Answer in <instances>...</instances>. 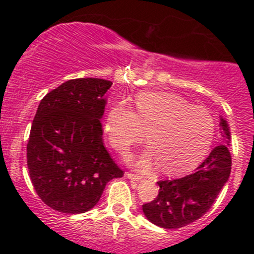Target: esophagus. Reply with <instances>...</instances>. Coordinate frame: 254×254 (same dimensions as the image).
Returning <instances> with one entry per match:
<instances>
[{
	"mask_svg": "<svg viewBox=\"0 0 254 254\" xmlns=\"http://www.w3.org/2000/svg\"><path fill=\"white\" fill-rule=\"evenodd\" d=\"M125 176H127V179H130V181H134V182H139L140 179H141V177L140 176L134 175V173H130V172L125 173Z\"/></svg>",
	"mask_w": 254,
	"mask_h": 254,
	"instance_id": "obj_1",
	"label": "esophagus"
}]
</instances>
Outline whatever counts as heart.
Segmentation results:
<instances>
[{"mask_svg":"<svg viewBox=\"0 0 254 254\" xmlns=\"http://www.w3.org/2000/svg\"><path fill=\"white\" fill-rule=\"evenodd\" d=\"M135 112L125 103L109 109L104 131L118 152L146 142L150 150L137 160L140 170L160 165L167 175H179L195 167L211 146L215 122L211 113L168 92H142L134 99Z\"/></svg>","mask_w":254,"mask_h":254,"instance_id":"obj_1","label":"heart"}]
</instances>
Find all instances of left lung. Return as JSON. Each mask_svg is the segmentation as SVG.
Returning <instances> with one entry per match:
<instances>
[{
    "mask_svg": "<svg viewBox=\"0 0 254 254\" xmlns=\"http://www.w3.org/2000/svg\"><path fill=\"white\" fill-rule=\"evenodd\" d=\"M224 143L216 146L190 175L157 182V198L143 204L148 221L163 229H179L200 219L214 204L231 173L229 124L220 118Z\"/></svg>",
    "mask_w": 254,
    "mask_h": 254,
    "instance_id": "8db88e82",
    "label": "left lung"
}]
</instances>
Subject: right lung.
<instances>
[{
	"label": "right lung",
	"mask_w": 254,
	"mask_h": 254,
	"mask_svg": "<svg viewBox=\"0 0 254 254\" xmlns=\"http://www.w3.org/2000/svg\"><path fill=\"white\" fill-rule=\"evenodd\" d=\"M112 82L66 81L40 101L27 145V165L39 198L64 214L94 207L107 183L123 177L103 145L101 119Z\"/></svg>",
	"instance_id": "obj_1"
}]
</instances>
